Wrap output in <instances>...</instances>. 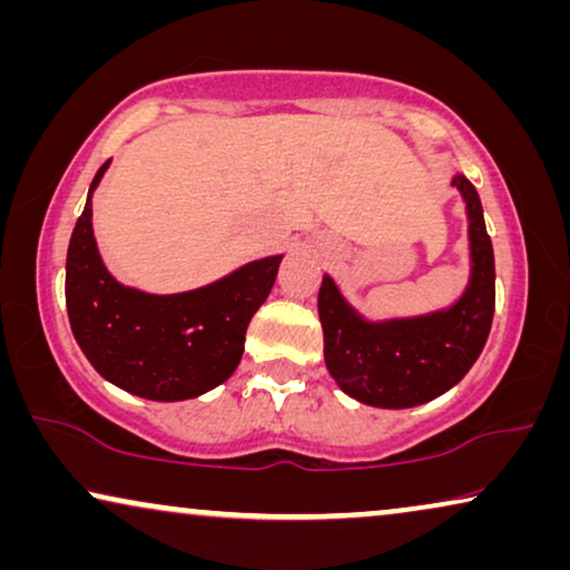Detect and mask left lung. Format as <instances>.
Instances as JSON below:
<instances>
[{"label": "left lung", "mask_w": 570, "mask_h": 570, "mask_svg": "<svg viewBox=\"0 0 570 570\" xmlns=\"http://www.w3.org/2000/svg\"><path fill=\"white\" fill-rule=\"evenodd\" d=\"M466 205L470 283L449 308L371 322L324 275L318 318L326 371L353 400L384 410L417 407L446 394L466 376L485 347L495 311V259L480 194L456 174L451 178Z\"/></svg>", "instance_id": "1"}]
</instances>
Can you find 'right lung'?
Listing matches in <instances>:
<instances>
[{
    "label": "right lung",
    "instance_id": "right-lung-1",
    "mask_svg": "<svg viewBox=\"0 0 570 570\" xmlns=\"http://www.w3.org/2000/svg\"><path fill=\"white\" fill-rule=\"evenodd\" d=\"M88 202L67 248V314L77 345L106 381L153 402H181L220 386L244 355L252 316L275 285L279 256L248 262L197 291L145 293L116 279L92 236Z\"/></svg>",
    "mask_w": 570,
    "mask_h": 570
}]
</instances>
